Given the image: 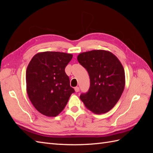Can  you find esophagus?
Returning <instances> with one entry per match:
<instances>
[{
    "instance_id": "34e87169",
    "label": "esophagus",
    "mask_w": 153,
    "mask_h": 153,
    "mask_svg": "<svg viewBox=\"0 0 153 153\" xmlns=\"http://www.w3.org/2000/svg\"><path fill=\"white\" fill-rule=\"evenodd\" d=\"M74 89H75V91H76V93L78 92L79 91V88L78 87H75V88H74Z\"/></svg>"
}]
</instances>
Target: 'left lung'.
<instances>
[{"mask_svg": "<svg viewBox=\"0 0 153 153\" xmlns=\"http://www.w3.org/2000/svg\"><path fill=\"white\" fill-rule=\"evenodd\" d=\"M77 60L90 77V87L80 95L85 107L97 114L108 112L118 102L125 87V72L114 54L104 50L80 53Z\"/></svg>", "mask_w": 153, "mask_h": 153, "instance_id": "obj_1", "label": "left lung"}]
</instances>
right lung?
<instances>
[{
	"label": "right lung",
	"instance_id": "right-lung-1",
	"mask_svg": "<svg viewBox=\"0 0 153 153\" xmlns=\"http://www.w3.org/2000/svg\"><path fill=\"white\" fill-rule=\"evenodd\" d=\"M73 55L47 51L35 54L26 70V88L29 99L42 114L55 117L62 111L70 95V87L65 68Z\"/></svg>",
	"mask_w": 153,
	"mask_h": 153
}]
</instances>
